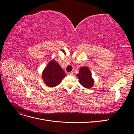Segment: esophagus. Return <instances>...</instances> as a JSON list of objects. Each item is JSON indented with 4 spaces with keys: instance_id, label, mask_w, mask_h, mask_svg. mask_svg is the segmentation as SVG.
<instances>
[{
    "instance_id": "34e87169",
    "label": "esophagus",
    "mask_w": 134,
    "mask_h": 134,
    "mask_svg": "<svg viewBox=\"0 0 134 134\" xmlns=\"http://www.w3.org/2000/svg\"><path fill=\"white\" fill-rule=\"evenodd\" d=\"M72 74H73V72H72V71L69 72H68V75H72Z\"/></svg>"
}]
</instances>
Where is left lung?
Here are the masks:
<instances>
[{
  "label": "left lung",
  "mask_w": 134,
  "mask_h": 134,
  "mask_svg": "<svg viewBox=\"0 0 134 134\" xmlns=\"http://www.w3.org/2000/svg\"><path fill=\"white\" fill-rule=\"evenodd\" d=\"M79 79V83L86 88H91L94 84V80L92 78V73L87 66L82 67L79 70V72L76 75Z\"/></svg>",
  "instance_id": "left-lung-1"
}]
</instances>
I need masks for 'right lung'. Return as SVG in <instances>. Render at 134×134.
I'll return each instance as SVG.
<instances>
[{
  "mask_svg": "<svg viewBox=\"0 0 134 134\" xmlns=\"http://www.w3.org/2000/svg\"><path fill=\"white\" fill-rule=\"evenodd\" d=\"M42 75L44 83L48 87H54L61 83L66 73L56 61L52 60L43 71Z\"/></svg>",
  "mask_w": 134,
  "mask_h": 134,
  "instance_id": "1",
  "label": "right lung"
}]
</instances>
